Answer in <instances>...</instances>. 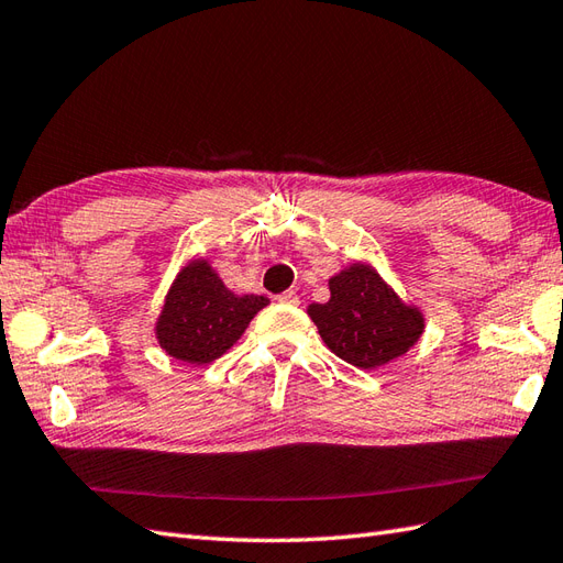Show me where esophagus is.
<instances>
[{
    "label": "esophagus",
    "mask_w": 563,
    "mask_h": 563,
    "mask_svg": "<svg viewBox=\"0 0 563 563\" xmlns=\"http://www.w3.org/2000/svg\"><path fill=\"white\" fill-rule=\"evenodd\" d=\"M278 302H283V305H290V307H297V305H299V297H297V292L287 290V292L278 295Z\"/></svg>",
    "instance_id": "esophagus-1"
}]
</instances>
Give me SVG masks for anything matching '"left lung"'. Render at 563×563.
<instances>
[{
  "label": "left lung",
  "instance_id": "left-lung-1",
  "mask_svg": "<svg viewBox=\"0 0 563 563\" xmlns=\"http://www.w3.org/2000/svg\"><path fill=\"white\" fill-rule=\"evenodd\" d=\"M331 299L309 305L321 341L357 369H378L402 357L424 333V313L408 305L369 261L350 264L329 278Z\"/></svg>",
  "mask_w": 563,
  "mask_h": 563
}]
</instances>
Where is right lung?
<instances>
[{
  "mask_svg": "<svg viewBox=\"0 0 563 563\" xmlns=\"http://www.w3.org/2000/svg\"><path fill=\"white\" fill-rule=\"evenodd\" d=\"M268 305L264 295L232 292L211 261L194 256L169 285L153 333L169 357L211 364L240 341L250 321Z\"/></svg>",
  "mask_w": 563,
  "mask_h": 563,
  "instance_id": "1",
  "label": "right lung"
}]
</instances>
